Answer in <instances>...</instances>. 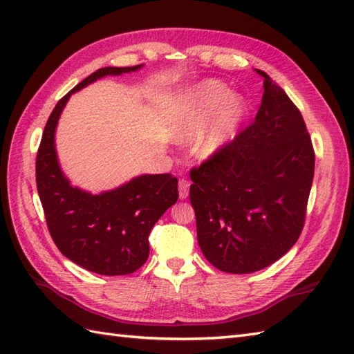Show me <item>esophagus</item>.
I'll list each match as a JSON object with an SVG mask.
<instances>
[{
    "label": "esophagus",
    "instance_id": "34e87169",
    "mask_svg": "<svg viewBox=\"0 0 354 354\" xmlns=\"http://www.w3.org/2000/svg\"><path fill=\"white\" fill-rule=\"evenodd\" d=\"M189 186H191L189 180H186V178L178 180V195H180V198H182V200L189 195Z\"/></svg>",
    "mask_w": 354,
    "mask_h": 354
}]
</instances>
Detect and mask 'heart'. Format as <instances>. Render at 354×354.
<instances>
[{
	"label": "heart",
	"mask_w": 354,
	"mask_h": 354,
	"mask_svg": "<svg viewBox=\"0 0 354 354\" xmlns=\"http://www.w3.org/2000/svg\"><path fill=\"white\" fill-rule=\"evenodd\" d=\"M242 113L243 107L241 101L230 97V92L224 84L219 82H206L201 84L197 95L194 97L192 103L180 120L178 135L182 138L195 136L213 114L214 118L197 140L198 156L209 157L218 153L232 139Z\"/></svg>",
	"instance_id": "obj_1"
}]
</instances>
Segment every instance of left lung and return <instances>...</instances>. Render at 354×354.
I'll return each instance as SVG.
<instances>
[{
  "mask_svg": "<svg viewBox=\"0 0 354 354\" xmlns=\"http://www.w3.org/2000/svg\"><path fill=\"white\" fill-rule=\"evenodd\" d=\"M254 121L191 169L189 198L207 261L224 272L263 270L300 238L315 153L298 107L261 69Z\"/></svg>",
  "mask_w": 354,
  "mask_h": 354,
  "instance_id": "left-lung-1",
  "label": "left lung"
}]
</instances>
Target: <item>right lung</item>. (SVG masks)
<instances>
[{
    "mask_svg": "<svg viewBox=\"0 0 354 354\" xmlns=\"http://www.w3.org/2000/svg\"><path fill=\"white\" fill-rule=\"evenodd\" d=\"M142 65L101 68L59 100L46 121L36 156V185L46 225L60 253L82 268L103 276H125L150 254L153 225L178 198V180L171 174H147L118 189L92 195L73 187L62 172L54 131L71 93L106 75H120Z\"/></svg>",
    "mask_w": 354,
    "mask_h": 354,
    "instance_id": "right-lung-1",
    "label": "right lung"
}]
</instances>
